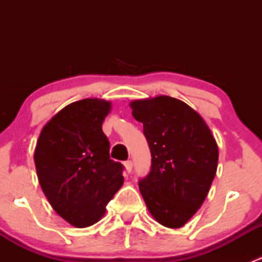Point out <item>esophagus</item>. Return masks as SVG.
Returning <instances> with one entry per match:
<instances>
[{
    "label": "esophagus",
    "instance_id": "34e87169",
    "mask_svg": "<svg viewBox=\"0 0 262 262\" xmlns=\"http://www.w3.org/2000/svg\"><path fill=\"white\" fill-rule=\"evenodd\" d=\"M124 166H125L126 172H132V168H133V162H132V161H125V162H124Z\"/></svg>",
    "mask_w": 262,
    "mask_h": 262
}]
</instances>
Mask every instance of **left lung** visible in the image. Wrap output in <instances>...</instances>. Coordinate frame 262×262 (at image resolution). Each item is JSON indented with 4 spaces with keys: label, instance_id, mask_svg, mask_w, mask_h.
Masks as SVG:
<instances>
[{
    "label": "left lung",
    "instance_id": "8db88e82",
    "mask_svg": "<svg viewBox=\"0 0 262 262\" xmlns=\"http://www.w3.org/2000/svg\"><path fill=\"white\" fill-rule=\"evenodd\" d=\"M134 119L143 124L152 165L139 191L153 218L180 228L204 203L218 166V144L204 119L175 97L134 100Z\"/></svg>",
    "mask_w": 262,
    "mask_h": 262
}]
</instances>
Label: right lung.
Listing matches in <instances>:
<instances>
[{
	"label": "right lung",
	"instance_id": "add662e5",
	"mask_svg": "<svg viewBox=\"0 0 262 262\" xmlns=\"http://www.w3.org/2000/svg\"><path fill=\"white\" fill-rule=\"evenodd\" d=\"M112 102L83 99L43 126L34 152L36 175L54 212L77 228L97 223L123 186V165L110 160L102 121Z\"/></svg>",
	"mask_w": 262,
	"mask_h": 262
}]
</instances>
